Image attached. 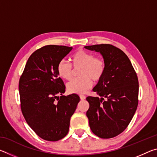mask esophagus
Instances as JSON below:
<instances>
[{
	"mask_svg": "<svg viewBox=\"0 0 157 157\" xmlns=\"http://www.w3.org/2000/svg\"><path fill=\"white\" fill-rule=\"evenodd\" d=\"M79 98H80V99L81 100H85V98H86V96H85V95H79Z\"/></svg>",
	"mask_w": 157,
	"mask_h": 157,
	"instance_id": "34e87169",
	"label": "esophagus"
}]
</instances>
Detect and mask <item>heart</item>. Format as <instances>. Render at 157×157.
Listing matches in <instances>:
<instances>
[{
  "instance_id": "obj_1",
  "label": "heart",
  "mask_w": 157,
  "mask_h": 157,
  "mask_svg": "<svg viewBox=\"0 0 157 157\" xmlns=\"http://www.w3.org/2000/svg\"><path fill=\"white\" fill-rule=\"evenodd\" d=\"M71 63L75 69H79V78L73 79L66 84V89L70 94H84L92 86V79L98 82L104 75L106 70L105 61L101 57H95L92 53L79 50L71 57ZM67 61H59L57 66V72L61 78L70 80L73 69Z\"/></svg>"
}]
</instances>
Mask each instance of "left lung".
I'll list each match as a JSON object with an SVG mask.
<instances>
[{
	"instance_id": "8db88e82",
	"label": "left lung",
	"mask_w": 157,
	"mask_h": 157,
	"mask_svg": "<svg viewBox=\"0 0 157 157\" xmlns=\"http://www.w3.org/2000/svg\"><path fill=\"white\" fill-rule=\"evenodd\" d=\"M84 48L100 52L106 63L104 75L93 89L101 98H86L89 126L98 137L110 139L127 128L136 112L139 103L138 77L128 57L118 48L111 44Z\"/></svg>"
}]
</instances>
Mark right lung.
Masks as SVG:
<instances>
[{"label":"right lung","mask_w":157,"mask_h":157,"mask_svg":"<svg viewBox=\"0 0 157 157\" xmlns=\"http://www.w3.org/2000/svg\"><path fill=\"white\" fill-rule=\"evenodd\" d=\"M72 49L48 45L36 50L29 57L19 79L23 115L32 129L48 141H57L66 136L71 117L80 100L75 94L62 95L66 87L57 72L58 62Z\"/></svg>","instance_id":"add662e5"}]
</instances>
